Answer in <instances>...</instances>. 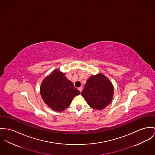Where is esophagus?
I'll return each instance as SVG.
<instances>
[{"label":"esophagus","mask_w":155,"mask_h":155,"mask_svg":"<svg viewBox=\"0 0 155 155\" xmlns=\"http://www.w3.org/2000/svg\"><path fill=\"white\" fill-rule=\"evenodd\" d=\"M78 90H79V91H80V92H81V91H82V90H83V87H79V88H78Z\"/></svg>","instance_id":"obj_1"}]
</instances>
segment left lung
I'll list each match as a JSON object with an SVG mask.
<instances>
[{
    "mask_svg": "<svg viewBox=\"0 0 155 155\" xmlns=\"http://www.w3.org/2000/svg\"><path fill=\"white\" fill-rule=\"evenodd\" d=\"M113 93L112 83L105 75L99 73L88 79L81 95L91 108L103 110L111 102Z\"/></svg>",
    "mask_w": 155,
    "mask_h": 155,
    "instance_id": "1",
    "label": "left lung"
}]
</instances>
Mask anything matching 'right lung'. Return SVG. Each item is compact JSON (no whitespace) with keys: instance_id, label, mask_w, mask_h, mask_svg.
<instances>
[{"instance_id":"add662e5","label":"right lung","mask_w":155,"mask_h":155,"mask_svg":"<svg viewBox=\"0 0 155 155\" xmlns=\"http://www.w3.org/2000/svg\"><path fill=\"white\" fill-rule=\"evenodd\" d=\"M40 93L48 107L56 111H62L80 92L67 78L65 73L55 70L42 81Z\"/></svg>"}]
</instances>
